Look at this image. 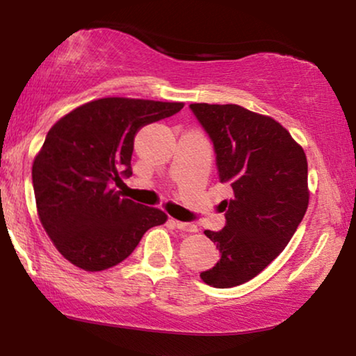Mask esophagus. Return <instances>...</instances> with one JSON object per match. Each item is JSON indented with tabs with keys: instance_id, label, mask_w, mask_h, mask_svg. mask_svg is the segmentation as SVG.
<instances>
[{
	"instance_id": "34e87169",
	"label": "esophagus",
	"mask_w": 356,
	"mask_h": 356,
	"mask_svg": "<svg viewBox=\"0 0 356 356\" xmlns=\"http://www.w3.org/2000/svg\"><path fill=\"white\" fill-rule=\"evenodd\" d=\"M175 227H177L178 230H181V232H189V233L197 232V227L194 225V223H191V222H179V220H175Z\"/></svg>"
}]
</instances>
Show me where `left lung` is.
I'll use <instances>...</instances> for the list:
<instances>
[{
    "instance_id": "obj_1",
    "label": "left lung",
    "mask_w": 356,
    "mask_h": 356,
    "mask_svg": "<svg viewBox=\"0 0 356 356\" xmlns=\"http://www.w3.org/2000/svg\"><path fill=\"white\" fill-rule=\"evenodd\" d=\"M212 140L220 183L233 197L223 201L225 227L206 230L220 259L201 272L216 289L254 279L289 245L308 209V162L289 131L269 116L240 105L191 104Z\"/></svg>"
}]
</instances>
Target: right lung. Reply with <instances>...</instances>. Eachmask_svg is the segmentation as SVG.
<instances>
[{"label": "right lung", "instance_id": "add662e5", "mask_svg": "<svg viewBox=\"0 0 356 356\" xmlns=\"http://www.w3.org/2000/svg\"><path fill=\"white\" fill-rule=\"evenodd\" d=\"M181 108L178 102L110 97L72 110L48 131L33 160V193L43 228L71 264L90 272L120 264L149 228L167 220L113 186L133 175L139 129Z\"/></svg>", "mask_w": 356, "mask_h": 356}]
</instances>
